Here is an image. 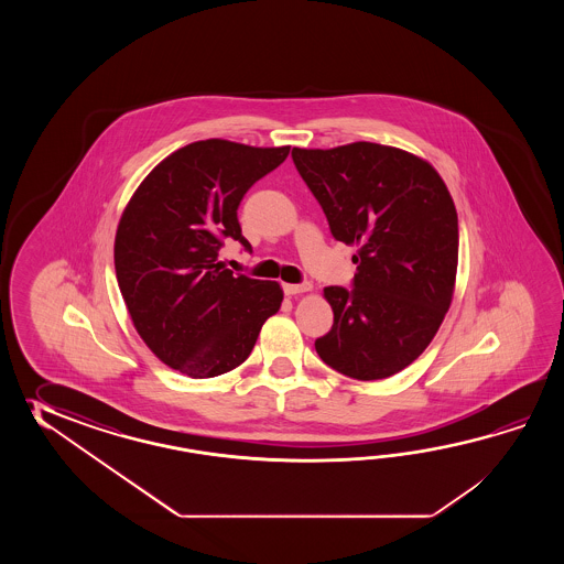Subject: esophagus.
<instances>
[{
  "mask_svg": "<svg viewBox=\"0 0 564 564\" xmlns=\"http://www.w3.org/2000/svg\"><path fill=\"white\" fill-rule=\"evenodd\" d=\"M282 290H284L286 296H299V294H304V292L312 290V286L308 282L306 284H288V282H284Z\"/></svg>",
  "mask_w": 564,
  "mask_h": 564,
  "instance_id": "34e87169",
  "label": "esophagus"
}]
</instances>
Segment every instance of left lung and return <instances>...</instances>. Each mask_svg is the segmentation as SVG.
<instances>
[{"label": "left lung", "instance_id": "left-lung-1", "mask_svg": "<svg viewBox=\"0 0 564 564\" xmlns=\"http://www.w3.org/2000/svg\"><path fill=\"white\" fill-rule=\"evenodd\" d=\"M335 240L357 246L352 290L324 288L335 312L318 357L359 381H379L420 357L444 323L457 272V212L425 159L387 144L292 149Z\"/></svg>", "mask_w": 564, "mask_h": 564}]
</instances>
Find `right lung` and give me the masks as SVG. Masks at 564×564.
Here are the masks:
<instances>
[{
	"label": "right lung",
	"instance_id": "1",
	"mask_svg": "<svg viewBox=\"0 0 564 564\" xmlns=\"http://www.w3.org/2000/svg\"><path fill=\"white\" fill-rule=\"evenodd\" d=\"M288 153V144L195 141L132 193L117 228L115 270L137 333L171 369L209 379L240 367L280 311V284L236 276L219 250L229 238L252 250L238 205Z\"/></svg>",
	"mask_w": 564,
	"mask_h": 564
}]
</instances>
